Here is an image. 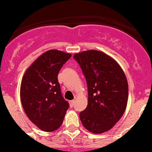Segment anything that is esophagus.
<instances>
[{
	"label": "esophagus",
	"instance_id": "esophagus-1",
	"mask_svg": "<svg viewBox=\"0 0 152 152\" xmlns=\"http://www.w3.org/2000/svg\"><path fill=\"white\" fill-rule=\"evenodd\" d=\"M75 100H70V107H74V105H75Z\"/></svg>",
	"mask_w": 152,
	"mask_h": 152
}]
</instances>
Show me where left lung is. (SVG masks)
<instances>
[{
	"instance_id": "obj_1",
	"label": "left lung",
	"mask_w": 152,
	"mask_h": 152,
	"mask_svg": "<svg viewBox=\"0 0 152 152\" xmlns=\"http://www.w3.org/2000/svg\"><path fill=\"white\" fill-rule=\"evenodd\" d=\"M74 58L88 86V105L79 114L81 122L96 134L110 130L127 106L129 87L124 71L113 58L99 51H84Z\"/></svg>"
}]
</instances>
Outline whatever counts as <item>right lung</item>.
<instances>
[{"instance_id": "right-lung-1", "label": "right lung", "mask_w": 152, "mask_h": 152, "mask_svg": "<svg viewBox=\"0 0 152 152\" xmlns=\"http://www.w3.org/2000/svg\"><path fill=\"white\" fill-rule=\"evenodd\" d=\"M70 57L62 51H47L28 67L22 79V106L28 118L45 132L59 129L69 108L62 96L58 74Z\"/></svg>"}]
</instances>
